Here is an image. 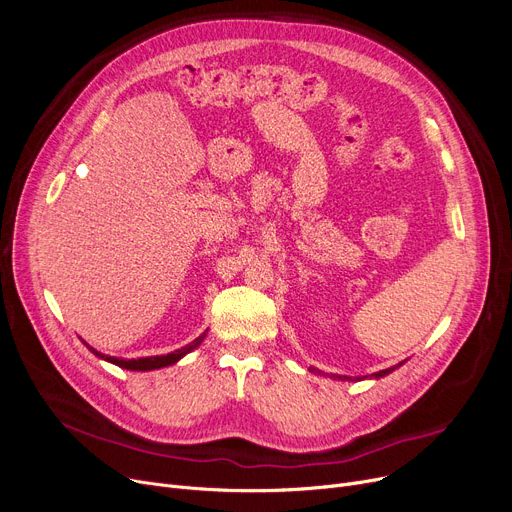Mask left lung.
Returning <instances> with one entry per match:
<instances>
[{"label": "left lung", "mask_w": 512, "mask_h": 512, "mask_svg": "<svg viewBox=\"0 0 512 512\" xmlns=\"http://www.w3.org/2000/svg\"><path fill=\"white\" fill-rule=\"evenodd\" d=\"M402 363H398V365H394V367H388V369H382V371H378V373H373L371 375V378H375V380H378V378H384V375H388V373H392L396 367H400ZM311 371H315V373H321V371H317V369H311ZM342 380V378H340ZM346 380V378H344Z\"/></svg>", "instance_id": "obj_1"}]
</instances>
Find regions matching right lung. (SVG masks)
<instances>
[{"label":"right lung","mask_w":512,"mask_h":512,"mask_svg":"<svg viewBox=\"0 0 512 512\" xmlns=\"http://www.w3.org/2000/svg\"><path fill=\"white\" fill-rule=\"evenodd\" d=\"M205 334H207V332H205ZM205 334H201V336L195 338L193 342H188L186 346L178 348V351H174V353L159 355V357H143V359H118V357H107V355L95 351V348L89 346L87 342H85V344H87V348H89V351H91L95 357H99V359H103V361H107V363H114V365H118V367H122V369H130V371H151V369H161V367H168V365L178 363L184 355L195 351V348L203 342Z\"/></svg>","instance_id":"right-lung-1"}]
</instances>
